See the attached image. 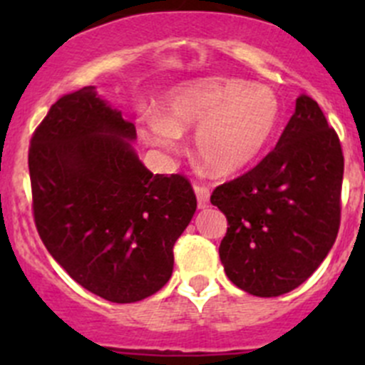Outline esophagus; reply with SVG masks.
Instances as JSON below:
<instances>
[{"mask_svg": "<svg viewBox=\"0 0 365 365\" xmlns=\"http://www.w3.org/2000/svg\"><path fill=\"white\" fill-rule=\"evenodd\" d=\"M194 192L197 196V206L200 208H206L210 205V189L201 183H194Z\"/></svg>", "mask_w": 365, "mask_h": 365, "instance_id": "obj_1", "label": "esophagus"}]
</instances>
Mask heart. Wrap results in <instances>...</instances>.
<instances>
[{
    "label": "heart",
    "instance_id": "obj_1",
    "mask_svg": "<svg viewBox=\"0 0 365 365\" xmlns=\"http://www.w3.org/2000/svg\"><path fill=\"white\" fill-rule=\"evenodd\" d=\"M164 109L165 114L139 118L143 138L164 152H175L182 130L196 127L194 152L222 175L257 159L281 118V104L270 88L231 77H205L178 86L168 95Z\"/></svg>",
    "mask_w": 365,
    "mask_h": 365
}]
</instances>
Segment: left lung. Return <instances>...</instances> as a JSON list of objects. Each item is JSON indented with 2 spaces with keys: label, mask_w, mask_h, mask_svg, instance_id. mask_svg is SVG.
<instances>
[{
  "label": "left lung",
  "mask_w": 365,
  "mask_h": 365,
  "mask_svg": "<svg viewBox=\"0 0 365 365\" xmlns=\"http://www.w3.org/2000/svg\"><path fill=\"white\" fill-rule=\"evenodd\" d=\"M342 171L339 135L302 93L275 148L210 197L227 219L219 254L235 286L279 297L311 277L339 231Z\"/></svg>",
  "instance_id": "8db88e82"
}]
</instances>
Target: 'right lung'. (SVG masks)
<instances>
[{
    "instance_id": "1",
    "label": "right lung",
    "mask_w": 365,
    "mask_h": 365,
    "mask_svg": "<svg viewBox=\"0 0 365 365\" xmlns=\"http://www.w3.org/2000/svg\"><path fill=\"white\" fill-rule=\"evenodd\" d=\"M135 127L93 86L51 106L29 141L33 219L51 256L88 292L116 304L157 293L196 212L183 175H153Z\"/></svg>"
}]
</instances>
